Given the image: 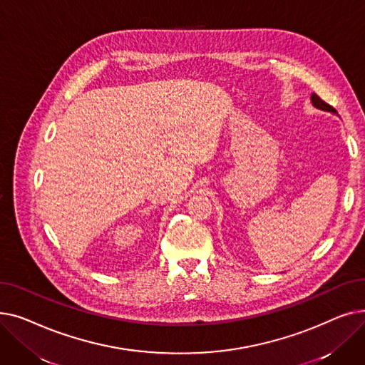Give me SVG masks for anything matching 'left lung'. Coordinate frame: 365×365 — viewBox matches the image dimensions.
Here are the masks:
<instances>
[{"instance_id": "8db88e82", "label": "left lung", "mask_w": 365, "mask_h": 365, "mask_svg": "<svg viewBox=\"0 0 365 365\" xmlns=\"http://www.w3.org/2000/svg\"><path fill=\"white\" fill-rule=\"evenodd\" d=\"M311 102H312V105H314L317 109H321V110H325V112H331V113H336V115H337L336 109H334L333 106H330L329 103H325L324 101H321L315 93H312V96H311Z\"/></svg>"}]
</instances>
